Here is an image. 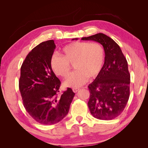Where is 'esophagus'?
Returning a JSON list of instances; mask_svg holds the SVG:
<instances>
[{
	"mask_svg": "<svg viewBox=\"0 0 148 148\" xmlns=\"http://www.w3.org/2000/svg\"><path fill=\"white\" fill-rule=\"evenodd\" d=\"M79 88H73L72 89V90L74 92H77L79 90Z\"/></svg>",
	"mask_w": 148,
	"mask_h": 148,
	"instance_id": "1",
	"label": "esophagus"
}]
</instances>
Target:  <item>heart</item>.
Here are the masks:
<instances>
[{
  "label": "heart",
  "mask_w": 148,
  "mask_h": 148,
  "mask_svg": "<svg viewBox=\"0 0 148 148\" xmlns=\"http://www.w3.org/2000/svg\"><path fill=\"white\" fill-rule=\"evenodd\" d=\"M104 49L101 44L73 42L62 49L61 56L54 54L51 59V69L56 75L66 78L73 64L76 70L64 83L66 86L78 88L95 78L102 70L104 60Z\"/></svg>",
  "instance_id": "1"
}]
</instances>
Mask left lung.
Listing matches in <instances>:
<instances>
[{
    "mask_svg": "<svg viewBox=\"0 0 148 148\" xmlns=\"http://www.w3.org/2000/svg\"><path fill=\"white\" fill-rule=\"evenodd\" d=\"M82 40L100 43L105 52L102 70L88 86L89 110L97 119H114L122 114L130 97V75L126 58L118 44L104 34L98 33Z\"/></svg>",
    "mask_w": 148,
    "mask_h": 148,
    "instance_id": "left-lung-1",
    "label": "left lung"
}]
</instances>
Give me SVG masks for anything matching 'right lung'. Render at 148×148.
<instances>
[{"label":"right lung","mask_w":148,"mask_h":148,"mask_svg":"<svg viewBox=\"0 0 148 148\" xmlns=\"http://www.w3.org/2000/svg\"><path fill=\"white\" fill-rule=\"evenodd\" d=\"M55 49L53 40L41 42L29 52L21 66L19 89L23 106L31 117L43 125L63 119L75 95L68 88L57 95L61 82L50 64Z\"/></svg>","instance_id":"obj_1"}]
</instances>
